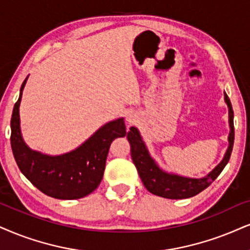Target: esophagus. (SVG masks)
<instances>
[{"label":"esophagus","mask_w":250,"mask_h":250,"mask_svg":"<svg viewBox=\"0 0 250 250\" xmlns=\"http://www.w3.org/2000/svg\"><path fill=\"white\" fill-rule=\"evenodd\" d=\"M135 119H137V118H135L134 115H132V113H131V115L127 116V122L130 123V124H132V123H134Z\"/></svg>","instance_id":"1"}]
</instances>
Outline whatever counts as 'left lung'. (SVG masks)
I'll return each instance as SVG.
<instances>
[{
    "label": "left lung",
    "mask_w": 250,
    "mask_h": 250,
    "mask_svg": "<svg viewBox=\"0 0 250 250\" xmlns=\"http://www.w3.org/2000/svg\"><path fill=\"white\" fill-rule=\"evenodd\" d=\"M225 102L229 106V122L230 128L229 135V148L226 150L223 161L210 174L202 178L183 177L163 171L152 159V156L149 155L146 145L141 139L139 131L132 126L130 132L127 133L128 143L131 145V156L145 188L150 193L169 199L190 198V197L198 195L199 192L205 190L215 178L219 176L225 166L229 161L234 144V113L232 104H230V101L226 92H225Z\"/></svg>",
    "instance_id": "1"
}]
</instances>
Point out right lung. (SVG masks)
Masks as SVG:
<instances>
[{
    "mask_svg": "<svg viewBox=\"0 0 250 250\" xmlns=\"http://www.w3.org/2000/svg\"><path fill=\"white\" fill-rule=\"evenodd\" d=\"M27 78L21 87L20 98L11 116V149L23 175L45 195L58 199H78L88 196L103 178L110 145L126 135L124 119L102 126L75 150L50 156L30 149L24 143L20 126V104Z\"/></svg>",
    "mask_w": 250,
    "mask_h": 250,
    "instance_id": "1",
    "label": "right lung"
}]
</instances>
